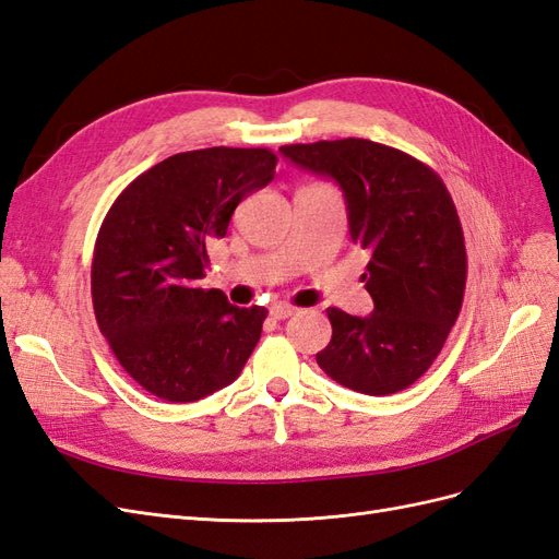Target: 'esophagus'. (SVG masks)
Returning <instances> with one entry per match:
<instances>
[{
    "mask_svg": "<svg viewBox=\"0 0 559 559\" xmlns=\"http://www.w3.org/2000/svg\"><path fill=\"white\" fill-rule=\"evenodd\" d=\"M270 314H273L275 319H286V317L296 314V308L286 306V302H273V306H270Z\"/></svg>",
    "mask_w": 559,
    "mask_h": 559,
    "instance_id": "34e87169",
    "label": "esophagus"
}]
</instances>
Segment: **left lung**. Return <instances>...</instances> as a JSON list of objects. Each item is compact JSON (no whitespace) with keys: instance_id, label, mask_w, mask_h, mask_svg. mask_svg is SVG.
<instances>
[{"instance_id":"8db88e82","label":"left lung","mask_w":559,"mask_h":559,"mask_svg":"<svg viewBox=\"0 0 559 559\" xmlns=\"http://www.w3.org/2000/svg\"><path fill=\"white\" fill-rule=\"evenodd\" d=\"M300 170L343 189L352 242L364 249L373 312L329 308L324 373L368 396L396 394L427 373L462 310L466 247L443 179L429 165L370 140L286 144Z\"/></svg>"}]
</instances>
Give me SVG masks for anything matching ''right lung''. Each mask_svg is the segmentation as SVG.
<instances>
[{"mask_svg":"<svg viewBox=\"0 0 559 559\" xmlns=\"http://www.w3.org/2000/svg\"><path fill=\"white\" fill-rule=\"evenodd\" d=\"M270 148L212 146L160 160L116 198L97 233L91 292L118 364L148 394L191 403L242 373L265 308L202 289L214 240L275 177Z\"/></svg>","mask_w":559,"mask_h":559,"instance_id":"add662e5","label":"right lung"}]
</instances>
